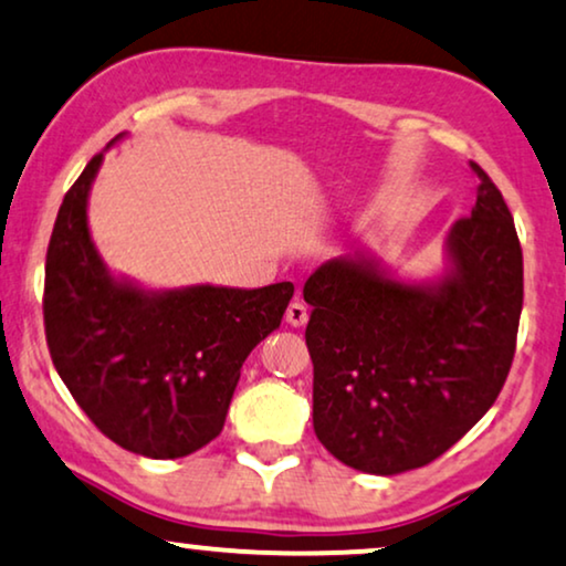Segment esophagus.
<instances>
[{
  "instance_id": "34e87169",
  "label": "esophagus",
  "mask_w": 566,
  "mask_h": 566,
  "mask_svg": "<svg viewBox=\"0 0 566 566\" xmlns=\"http://www.w3.org/2000/svg\"><path fill=\"white\" fill-rule=\"evenodd\" d=\"M287 323L290 326H305L307 323V305L303 303V300H292L290 307H287Z\"/></svg>"
}]
</instances>
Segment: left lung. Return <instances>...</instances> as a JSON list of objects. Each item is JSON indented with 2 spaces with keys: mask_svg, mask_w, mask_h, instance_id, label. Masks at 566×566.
<instances>
[{
  "mask_svg": "<svg viewBox=\"0 0 566 566\" xmlns=\"http://www.w3.org/2000/svg\"><path fill=\"white\" fill-rule=\"evenodd\" d=\"M473 170L476 207L448 230L440 276L406 279L361 251L307 276L313 427L349 469L396 476L432 463L492 409L507 380L523 251L500 188Z\"/></svg>",
  "mask_w": 566,
  "mask_h": 566,
  "instance_id": "obj_1",
  "label": "left lung"
}]
</instances>
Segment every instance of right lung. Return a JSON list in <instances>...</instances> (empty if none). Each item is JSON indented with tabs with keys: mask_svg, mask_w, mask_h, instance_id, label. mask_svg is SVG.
<instances>
[{
	"mask_svg": "<svg viewBox=\"0 0 566 566\" xmlns=\"http://www.w3.org/2000/svg\"><path fill=\"white\" fill-rule=\"evenodd\" d=\"M105 149L66 191L51 232L46 342L59 378L105 437L129 453L170 461L222 432L240 367L279 328L295 284L147 290L113 274L87 224Z\"/></svg>",
	"mask_w": 566,
	"mask_h": 566,
	"instance_id": "right-lung-1",
	"label": "right lung"
}]
</instances>
